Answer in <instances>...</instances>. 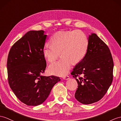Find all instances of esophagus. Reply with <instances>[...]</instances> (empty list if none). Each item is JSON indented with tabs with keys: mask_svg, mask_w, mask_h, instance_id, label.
I'll list each match as a JSON object with an SVG mask.
<instances>
[{
	"mask_svg": "<svg viewBox=\"0 0 121 121\" xmlns=\"http://www.w3.org/2000/svg\"><path fill=\"white\" fill-rule=\"evenodd\" d=\"M63 78L64 79H69L70 78H69V76L68 75H66V76H64Z\"/></svg>",
	"mask_w": 121,
	"mask_h": 121,
	"instance_id": "esophagus-1",
	"label": "esophagus"
}]
</instances>
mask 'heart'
<instances>
[{
    "label": "heart",
    "mask_w": 121,
    "mask_h": 121,
    "mask_svg": "<svg viewBox=\"0 0 121 121\" xmlns=\"http://www.w3.org/2000/svg\"><path fill=\"white\" fill-rule=\"evenodd\" d=\"M50 42L51 44L44 45L43 54L49 62L52 63L56 60L60 53V60L49 67L50 73L57 76L67 74L72 63L80 62L86 55L88 47L87 35L80 30L58 31L52 35Z\"/></svg>",
    "instance_id": "1"
}]
</instances>
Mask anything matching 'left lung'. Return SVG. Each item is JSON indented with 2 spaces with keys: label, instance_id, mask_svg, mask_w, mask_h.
<instances>
[{
  "label": "left lung",
  "instance_id": "1",
  "mask_svg": "<svg viewBox=\"0 0 121 121\" xmlns=\"http://www.w3.org/2000/svg\"><path fill=\"white\" fill-rule=\"evenodd\" d=\"M113 70L109 48L96 34L89 35L86 54L71 73L78 84L75 99L84 104L102 99L112 82Z\"/></svg>",
  "mask_w": 121,
  "mask_h": 121
}]
</instances>
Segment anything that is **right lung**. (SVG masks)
Wrapping results in <instances>:
<instances>
[{"label":"right lung","mask_w":121,"mask_h":121,"mask_svg":"<svg viewBox=\"0 0 121 121\" xmlns=\"http://www.w3.org/2000/svg\"><path fill=\"white\" fill-rule=\"evenodd\" d=\"M43 32H28L12 46L8 57L9 84L17 98L29 106L42 104L60 80L58 76L42 75L47 66Z\"/></svg>","instance_id":"add662e5"}]
</instances>
